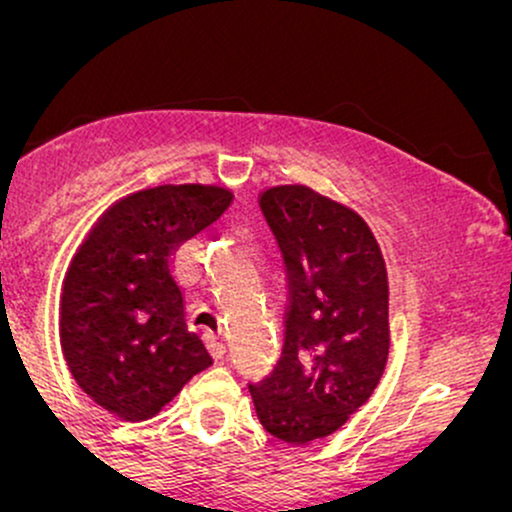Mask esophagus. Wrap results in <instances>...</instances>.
Segmentation results:
<instances>
[{"label": "esophagus", "mask_w": 512, "mask_h": 512, "mask_svg": "<svg viewBox=\"0 0 512 512\" xmlns=\"http://www.w3.org/2000/svg\"><path fill=\"white\" fill-rule=\"evenodd\" d=\"M207 346H209L211 356H214L216 361H221V358L226 356V344H223V339L214 337V334H207Z\"/></svg>", "instance_id": "obj_1"}]
</instances>
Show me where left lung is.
I'll return each instance as SVG.
<instances>
[{"mask_svg": "<svg viewBox=\"0 0 512 512\" xmlns=\"http://www.w3.org/2000/svg\"><path fill=\"white\" fill-rule=\"evenodd\" d=\"M260 209L284 257L289 308L279 361L250 395L274 438L303 445L344 426L383 378L387 269L368 223L310 187H269Z\"/></svg>", "mask_w": 512, "mask_h": 512, "instance_id": "1", "label": "left lung"}]
</instances>
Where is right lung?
Wrapping results in <instances>:
<instances>
[{
	"label": "right lung",
	"instance_id": "add662e5",
	"mask_svg": "<svg viewBox=\"0 0 512 512\" xmlns=\"http://www.w3.org/2000/svg\"><path fill=\"white\" fill-rule=\"evenodd\" d=\"M231 199L216 185L134 192L105 211L74 255L62 289V351L81 390L110 414L151 419L211 366L207 346L187 330L170 255Z\"/></svg>",
	"mask_w": 512,
	"mask_h": 512
}]
</instances>
